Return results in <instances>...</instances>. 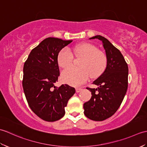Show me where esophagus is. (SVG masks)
Masks as SVG:
<instances>
[{"mask_svg": "<svg viewBox=\"0 0 147 147\" xmlns=\"http://www.w3.org/2000/svg\"><path fill=\"white\" fill-rule=\"evenodd\" d=\"M82 88H78H78H76V92L77 93H78V92H80V91H82Z\"/></svg>", "mask_w": 147, "mask_h": 147, "instance_id": "obj_1", "label": "esophagus"}]
</instances>
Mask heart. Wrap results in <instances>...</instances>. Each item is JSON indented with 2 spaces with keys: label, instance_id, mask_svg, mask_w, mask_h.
Returning a JSON list of instances; mask_svg holds the SVG:
<instances>
[{
  "label": "heart",
  "instance_id": "1",
  "mask_svg": "<svg viewBox=\"0 0 147 147\" xmlns=\"http://www.w3.org/2000/svg\"><path fill=\"white\" fill-rule=\"evenodd\" d=\"M73 54L81 58L80 67H69L61 74L62 81L71 86H78L85 83L89 76L96 78L104 73L107 64V59L104 53L90 43H83L71 47L61 50L57 55V63L62 68L67 67L73 63Z\"/></svg>",
  "mask_w": 147,
  "mask_h": 147
}]
</instances>
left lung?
<instances>
[{
  "instance_id": "obj_1",
  "label": "left lung",
  "mask_w": 147,
  "mask_h": 147,
  "mask_svg": "<svg viewBox=\"0 0 147 147\" xmlns=\"http://www.w3.org/2000/svg\"><path fill=\"white\" fill-rule=\"evenodd\" d=\"M101 40L107 59L104 72L93 82L97 88L86 87L92 92L83 104L84 114L90 119L102 121L113 115L123 102L128 85V66L119 50L100 35L90 39Z\"/></svg>"
}]
</instances>
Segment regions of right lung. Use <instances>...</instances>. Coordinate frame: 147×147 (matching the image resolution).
Wrapping results in <instances>:
<instances>
[{
  "instance_id": "1",
  "label": "right lung",
  "mask_w": 147,
  "mask_h": 147,
  "mask_svg": "<svg viewBox=\"0 0 147 147\" xmlns=\"http://www.w3.org/2000/svg\"><path fill=\"white\" fill-rule=\"evenodd\" d=\"M73 40L49 37L31 51L23 67V88L29 107L37 116L54 122L65 114L67 102L75 93L68 85L55 86L60 75L57 55Z\"/></svg>"
}]
</instances>
